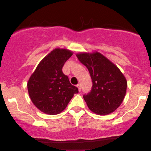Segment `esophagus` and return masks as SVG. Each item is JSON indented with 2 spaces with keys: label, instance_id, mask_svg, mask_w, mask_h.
Instances as JSON below:
<instances>
[{
  "label": "esophagus",
  "instance_id": "obj_1",
  "mask_svg": "<svg viewBox=\"0 0 151 151\" xmlns=\"http://www.w3.org/2000/svg\"><path fill=\"white\" fill-rule=\"evenodd\" d=\"M77 88H78L79 91H81V87H80V84H77Z\"/></svg>",
  "mask_w": 151,
  "mask_h": 151
}]
</instances>
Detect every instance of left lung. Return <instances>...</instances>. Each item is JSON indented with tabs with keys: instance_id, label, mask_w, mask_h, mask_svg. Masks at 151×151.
<instances>
[{
	"instance_id": "left-lung-1",
	"label": "left lung",
	"mask_w": 151,
	"mask_h": 151,
	"mask_svg": "<svg viewBox=\"0 0 151 151\" xmlns=\"http://www.w3.org/2000/svg\"><path fill=\"white\" fill-rule=\"evenodd\" d=\"M77 58L88 68L93 82L91 91L83 96L90 110L99 115L113 112L125 98L127 81L121 70L99 52L77 53Z\"/></svg>"
}]
</instances>
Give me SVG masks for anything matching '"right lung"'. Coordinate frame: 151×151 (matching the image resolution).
Wrapping results in <instances>:
<instances>
[{"instance_id": "obj_1", "label": "right lung", "mask_w": 151, "mask_h": 151, "mask_svg": "<svg viewBox=\"0 0 151 151\" xmlns=\"http://www.w3.org/2000/svg\"><path fill=\"white\" fill-rule=\"evenodd\" d=\"M73 52L55 48L45 56L29 78L27 87L33 104L44 113L57 115L63 112L74 93L77 87L70 83L62 71L65 62Z\"/></svg>"}]
</instances>
